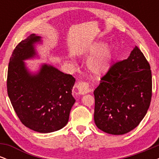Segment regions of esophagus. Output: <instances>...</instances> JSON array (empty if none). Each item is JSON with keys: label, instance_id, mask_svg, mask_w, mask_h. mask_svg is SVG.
Segmentation results:
<instances>
[{"label": "esophagus", "instance_id": "esophagus-1", "mask_svg": "<svg viewBox=\"0 0 159 159\" xmlns=\"http://www.w3.org/2000/svg\"><path fill=\"white\" fill-rule=\"evenodd\" d=\"M77 87L78 92H79L80 94H86L90 92V85L87 82H84V81H81L78 82L77 86Z\"/></svg>", "mask_w": 159, "mask_h": 159}]
</instances>
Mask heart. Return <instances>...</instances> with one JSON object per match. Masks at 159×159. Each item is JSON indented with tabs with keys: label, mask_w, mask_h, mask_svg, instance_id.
<instances>
[{
	"label": "heart",
	"mask_w": 159,
	"mask_h": 159,
	"mask_svg": "<svg viewBox=\"0 0 159 159\" xmlns=\"http://www.w3.org/2000/svg\"><path fill=\"white\" fill-rule=\"evenodd\" d=\"M90 54H93L87 61V67L94 75H102L110 68L113 59V49L111 46H105L102 42L95 43L88 49Z\"/></svg>",
	"instance_id": "1"
}]
</instances>
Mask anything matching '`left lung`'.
<instances>
[{"mask_svg":"<svg viewBox=\"0 0 159 159\" xmlns=\"http://www.w3.org/2000/svg\"><path fill=\"white\" fill-rule=\"evenodd\" d=\"M94 121L100 130L124 134L139 125L152 98V73L135 46L126 60L113 64L95 89Z\"/></svg>","mask_w":159,"mask_h":159,"instance_id":"1","label":"left lung"}]
</instances>
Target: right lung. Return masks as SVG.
Here are the masks:
<instances>
[{
	"mask_svg": "<svg viewBox=\"0 0 159 159\" xmlns=\"http://www.w3.org/2000/svg\"><path fill=\"white\" fill-rule=\"evenodd\" d=\"M41 36L31 34L19 43L10 59L7 93L20 121L40 133L60 130L66 125L75 99L72 95L75 84L72 75L43 64L31 73L24 61L36 55L35 44Z\"/></svg>",
	"mask_w": 159,
	"mask_h": 159,
	"instance_id": "1",
	"label": "right lung"
}]
</instances>
